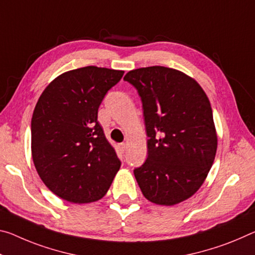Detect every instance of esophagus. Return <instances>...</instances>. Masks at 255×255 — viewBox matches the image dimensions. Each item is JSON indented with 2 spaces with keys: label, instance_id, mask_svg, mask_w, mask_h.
<instances>
[{
  "label": "esophagus",
  "instance_id": "obj_1",
  "mask_svg": "<svg viewBox=\"0 0 255 255\" xmlns=\"http://www.w3.org/2000/svg\"><path fill=\"white\" fill-rule=\"evenodd\" d=\"M119 149H120V152L124 154L125 151H126V144H125V143L119 144Z\"/></svg>",
  "mask_w": 255,
  "mask_h": 255
}]
</instances>
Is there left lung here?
Segmentation results:
<instances>
[{
	"label": "left lung",
	"instance_id": "8db88e82",
	"mask_svg": "<svg viewBox=\"0 0 255 255\" xmlns=\"http://www.w3.org/2000/svg\"><path fill=\"white\" fill-rule=\"evenodd\" d=\"M143 104L147 157L134 175L152 203L175 205L204 183L215 161L217 132L207 94L197 82L171 68L129 71Z\"/></svg>",
	"mask_w": 255,
	"mask_h": 255
}]
</instances>
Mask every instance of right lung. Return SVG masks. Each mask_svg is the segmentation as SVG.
Segmentation results:
<instances>
[{"label":"right lung","mask_w":255,"mask_h":255,"mask_svg":"<svg viewBox=\"0 0 255 255\" xmlns=\"http://www.w3.org/2000/svg\"><path fill=\"white\" fill-rule=\"evenodd\" d=\"M123 76V70L79 68L56 77L39 96L31 118V155L43 183L63 200L102 199L119 170L98 111Z\"/></svg>","instance_id":"add662e5"}]
</instances>
